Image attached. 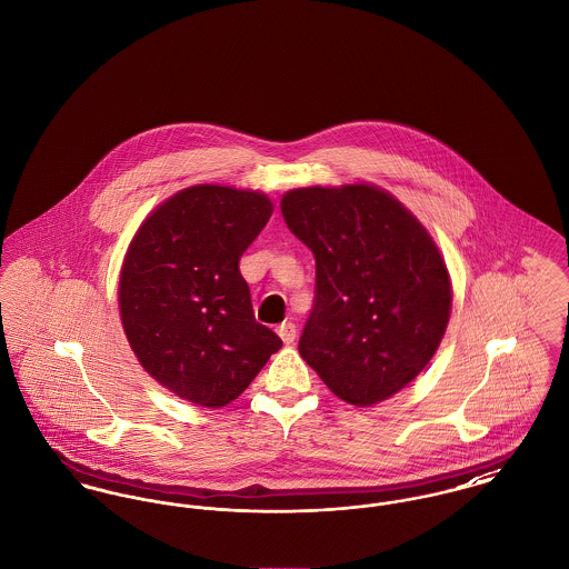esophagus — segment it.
I'll list each match as a JSON object with an SVG mask.
<instances>
[{
  "instance_id": "esophagus-1",
  "label": "esophagus",
  "mask_w": 569,
  "mask_h": 569,
  "mask_svg": "<svg viewBox=\"0 0 569 569\" xmlns=\"http://www.w3.org/2000/svg\"><path fill=\"white\" fill-rule=\"evenodd\" d=\"M278 335H280V339L287 342L296 341V335H298V328H296V323L293 321H284V323H280L278 326Z\"/></svg>"
}]
</instances>
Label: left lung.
Segmentation results:
<instances>
[{"mask_svg": "<svg viewBox=\"0 0 569 569\" xmlns=\"http://www.w3.org/2000/svg\"><path fill=\"white\" fill-rule=\"evenodd\" d=\"M280 209L315 254L303 360L351 406L392 397L427 367L449 323L438 246L395 196L365 183L287 191Z\"/></svg>", "mask_w": 569, "mask_h": 569, "instance_id": "1", "label": "left lung"}]
</instances>
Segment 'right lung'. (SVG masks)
Segmentation results:
<instances>
[{
  "instance_id": "right-lung-1",
  "label": "right lung",
  "mask_w": 569,
  "mask_h": 569,
  "mask_svg": "<svg viewBox=\"0 0 569 569\" xmlns=\"http://www.w3.org/2000/svg\"><path fill=\"white\" fill-rule=\"evenodd\" d=\"M261 191L193 186L136 232L118 284L120 319L144 371L202 408L234 401L282 341L254 319L239 259L271 216Z\"/></svg>"
}]
</instances>
